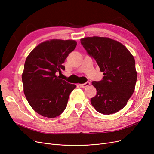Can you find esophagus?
Here are the masks:
<instances>
[{
  "label": "esophagus",
  "mask_w": 154,
  "mask_h": 154,
  "mask_svg": "<svg viewBox=\"0 0 154 154\" xmlns=\"http://www.w3.org/2000/svg\"><path fill=\"white\" fill-rule=\"evenodd\" d=\"M79 85H80V86H81L82 88H86V87H88V86H89V85H90V82H86V83H84V84H79Z\"/></svg>",
  "instance_id": "34e87169"
}]
</instances>
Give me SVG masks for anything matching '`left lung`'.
<instances>
[{
  "label": "left lung",
  "mask_w": 154,
  "mask_h": 154,
  "mask_svg": "<svg viewBox=\"0 0 154 154\" xmlns=\"http://www.w3.org/2000/svg\"><path fill=\"white\" fill-rule=\"evenodd\" d=\"M81 42L104 75L101 81L92 82L97 93L91 99V105L105 115L119 112L135 89L137 72L133 56L122 44L109 37H85Z\"/></svg>",
  "instance_id": "1"
}]
</instances>
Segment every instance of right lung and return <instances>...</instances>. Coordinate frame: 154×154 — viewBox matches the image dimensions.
Segmentation results:
<instances>
[{
    "instance_id": "obj_1",
    "label": "right lung",
    "mask_w": 154,
    "mask_h": 154,
    "mask_svg": "<svg viewBox=\"0 0 154 154\" xmlns=\"http://www.w3.org/2000/svg\"><path fill=\"white\" fill-rule=\"evenodd\" d=\"M76 45L74 40H48L27 56L22 73L24 94L32 109L43 117L60 116L76 88L56 75L65 70V60Z\"/></svg>"
}]
</instances>
